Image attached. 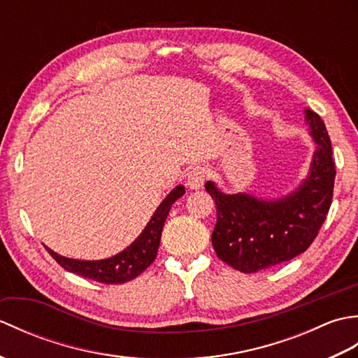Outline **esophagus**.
<instances>
[{"instance_id":"34e87169","label":"esophagus","mask_w":358,"mask_h":358,"mask_svg":"<svg viewBox=\"0 0 358 358\" xmlns=\"http://www.w3.org/2000/svg\"><path fill=\"white\" fill-rule=\"evenodd\" d=\"M208 175H209L208 167L195 166L194 169L189 171V173H187L186 185L191 189H200L204 185V181L208 180Z\"/></svg>"}]
</instances>
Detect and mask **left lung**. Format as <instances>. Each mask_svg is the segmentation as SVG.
<instances>
[{
    "mask_svg": "<svg viewBox=\"0 0 358 358\" xmlns=\"http://www.w3.org/2000/svg\"><path fill=\"white\" fill-rule=\"evenodd\" d=\"M305 112L317 149L299 191L283 200L260 201L246 194H222L210 181L204 185L217 208L212 245L220 260L240 272L268 269L305 252L328 215L336 180L331 138L320 115Z\"/></svg>",
    "mask_w": 358,
    "mask_h": 358,
    "instance_id": "obj_1",
    "label": "left lung"
}]
</instances>
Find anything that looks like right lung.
<instances>
[{"label":"right lung","mask_w":358,"mask_h":358,"mask_svg":"<svg viewBox=\"0 0 358 358\" xmlns=\"http://www.w3.org/2000/svg\"><path fill=\"white\" fill-rule=\"evenodd\" d=\"M185 194L183 186H177L173 191L166 196L163 203L159 204L155 210L154 217L150 218L146 229L141 232V235L136 238L131 246L124 249L123 252L117 254L115 257H110L108 260H98V262H83V260H72V258H66L53 252L49 248L48 252L52 255L62 268L66 271L77 273L89 280L98 281V283L104 285H121L126 281L138 277L143 271H146L152 262L155 260L159 238H162V231L164 222L169 214L171 206L173 201L180 199Z\"/></svg>","instance_id":"right-lung-1"}]
</instances>
